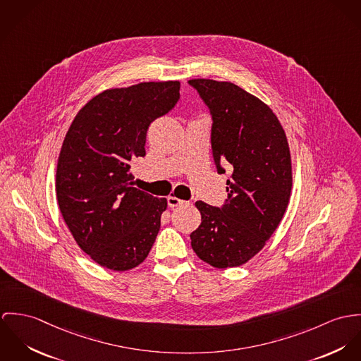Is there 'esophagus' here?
Instances as JSON below:
<instances>
[{
  "label": "esophagus",
  "instance_id": "1",
  "mask_svg": "<svg viewBox=\"0 0 361 361\" xmlns=\"http://www.w3.org/2000/svg\"><path fill=\"white\" fill-rule=\"evenodd\" d=\"M167 203H169V206L170 207H177V206H181V204H184L185 202L183 200H180V198H177V197H169L167 198Z\"/></svg>",
  "mask_w": 361,
  "mask_h": 361
}]
</instances>
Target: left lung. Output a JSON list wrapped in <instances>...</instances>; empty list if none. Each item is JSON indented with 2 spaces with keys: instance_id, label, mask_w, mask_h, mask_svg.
Segmentation results:
<instances>
[{
  "instance_id": "8db88e82",
  "label": "left lung",
  "mask_w": 361,
  "mask_h": 361,
  "mask_svg": "<svg viewBox=\"0 0 361 361\" xmlns=\"http://www.w3.org/2000/svg\"><path fill=\"white\" fill-rule=\"evenodd\" d=\"M209 106L212 154L217 171L231 170L223 207L202 200L191 246L216 269L238 267L257 255L280 226L292 191V163L285 131L257 97L230 81H188Z\"/></svg>"
}]
</instances>
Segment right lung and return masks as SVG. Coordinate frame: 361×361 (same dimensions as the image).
<instances>
[{
    "mask_svg": "<svg viewBox=\"0 0 361 361\" xmlns=\"http://www.w3.org/2000/svg\"><path fill=\"white\" fill-rule=\"evenodd\" d=\"M180 98V81H145L90 99L72 121L56 166V200L73 238L95 263L141 264L161 228L166 198L135 187L131 161L145 157L147 131Z\"/></svg>",
    "mask_w": 361,
    "mask_h": 361,
    "instance_id": "right-lung-1",
    "label": "right lung"
}]
</instances>
